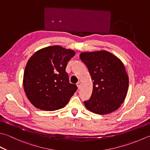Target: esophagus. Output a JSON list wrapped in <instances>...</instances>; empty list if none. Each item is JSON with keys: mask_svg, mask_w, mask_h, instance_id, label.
<instances>
[{"mask_svg": "<svg viewBox=\"0 0 150 150\" xmlns=\"http://www.w3.org/2000/svg\"><path fill=\"white\" fill-rule=\"evenodd\" d=\"M77 87H78V88L80 89L81 86V83H80V82H78L77 84Z\"/></svg>", "mask_w": 150, "mask_h": 150, "instance_id": "obj_1", "label": "esophagus"}]
</instances>
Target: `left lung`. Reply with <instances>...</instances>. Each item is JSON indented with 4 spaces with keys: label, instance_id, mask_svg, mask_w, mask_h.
I'll return each mask as SVG.
<instances>
[{
    "label": "left lung",
    "instance_id": "obj_1",
    "mask_svg": "<svg viewBox=\"0 0 150 150\" xmlns=\"http://www.w3.org/2000/svg\"><path fill=\"white\" fill-rule=\"evenodd\" d=\"M80 58L86 64L93 80V92L84 101L88 110L107 114L121 106L127 96L129 77L124 64L115 55L107 51L84 52Z\"/></svg>",
    "mask_w": 150,
    "mask_h": 150
}]
</instances>
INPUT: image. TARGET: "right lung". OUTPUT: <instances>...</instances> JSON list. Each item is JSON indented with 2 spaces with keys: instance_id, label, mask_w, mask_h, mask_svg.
I'll return each mask as SVG.
<instances>
[{
  "instance_id": "add662e5",
  "label": "right lung",
  "mask_w": 150,
  "mask_h": 150,
  "mask_svg": "<svg viewBox=\"0 0 150 150\" xmlns=\"http://www.w3.org/2000/svg\"><path fill=\"white\" fill-rule=\"evenodd\" d=\"M75 54L59 45L38 50L29 58L23 75L26 96L35 107L56 110L66 106L77 91L69 83L66 71L67 62Z\"/></svg>"
}]
</instances>
